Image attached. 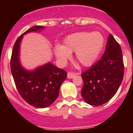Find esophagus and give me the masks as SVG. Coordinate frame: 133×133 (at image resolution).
<instances>
[{
    "mask_svg": "<svg viewBox=\"0 0 133 133\" xmlns=\"http://www.w3.org/2000/svg\"><path fill=\"white\" fill-rule=\"evenodd\" d=\"M76 75H77V73H75V72H69L67 73V77L69 78H73Z\"/></svg>",
    "mask_w": 133,
    "mask_h": 133,
    "instance_id": "obj_1",
    "label": "esophagus"
}]
</instances>
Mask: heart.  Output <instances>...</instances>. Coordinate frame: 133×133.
<instances>
[{
	"mask_svg": "<svg viewBox=\"0 0 133 133\" xmlns=\"http://www.w3.org/2000/svg\"><path fill=\"white\" fill-rule=\"evenodd\" d=\"M105 40L99 32H80L67 36L63 46L56 45L55 53L61 63H65L75 52V58L84 66L95 63L104 47Z\"/></svg>",
	"mask_w": 133,
	"mask_h": 133,
	"instance_id": "obj_1",
	"label": "heart"
}]
</instances>
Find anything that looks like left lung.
Here are the masks:
<instances>
[{
  "label": "left lung",
  "instance_id": "left-lung-1",
  "mask_svg": "<svg viewBox=\"0 0 133 133\" xmlns=\"http://www.w3.org/2000/svg\"><path fill=\"white\" fill-rule=\"evenodd\" d=\"M121 46L109 35L105 52L97 63L81 74V95L88 104L99 106L110 101L117 92L124 76Z\"/></svg>",
  "mask_w": 133,
  "mask_h": 133
}]
</instances>
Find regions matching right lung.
Instances as JSON below:
<instances>
[{"instance_id": "add662e5", "label": "right lung", "mask_w": 133, "mask_h": 133, "mask_svg": "<svg viewBox=\"0 0 133 133\" xmlns=\"http://www.w3.org/2000/svg\"><path fill=\"white\" fill-rule=\"evenodd\" d=\"M35 26L25 31L14 44L10 58V70L18 92L29 104L36 108H45L56 101L61 84L67 77L63 69L48 63L34 71L24 70L19 62V46L23 35L42 29Z\"/></svg>"}]
</instances>
